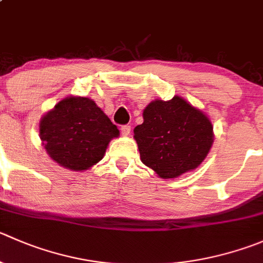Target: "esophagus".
I'll return each instance as SVG.
<instances>
[{"label": "esophagus", "mask_w": 263, "mask_h": 263, "mask_svg": "<svg viewBox=\"0 0 263 263\" xmlns=\"http://www.w3.org/2000/svg\"><path fill=\"white\" fill-rule=\"evenodd\" d=\"M121 134L123 135V136H128V135L131 134V126H129V124H123V126H121Z\"/></svg>", "instance_id": "obj_1"}]
</instances>
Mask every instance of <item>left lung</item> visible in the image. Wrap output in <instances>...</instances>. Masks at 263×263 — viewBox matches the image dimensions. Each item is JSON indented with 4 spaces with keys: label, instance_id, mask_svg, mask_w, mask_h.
<instances>
[{
    "label": "left lung",
    "instance_id": "left-lung-1",
    "mask_svg": "<svg viewBox=\"0 0 263 263\" xmlns=\"http://www.w3.org/2000/svg\"><path fill=\"white\" fill-rule=\"evenodd\" d=\"M144 123L135 127L141 162L162 178H175L196 168L213 142V127L203 111L180 96L155 100L144 110Z\"/></svg>",
    "mask_w": 263,
    "mask_h": 263
}]
</instances>
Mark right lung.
<instances>
[{"mask_svg": "<svg viewBox=\"0 0 263 263\" xmlns=\"http://www.w3.org/2000/svg\"><path fill=\"white\" fill-rule=\"evenodd\" d=\"M118 135L116 124L87 98L64 99L40 123L46 152L72 171L87 170L103 159L109 141Z\"/></svg>", "mask_w": 263, "mask_h": 263, "instance_id": "right-lung-1", "label": "right lung"}]
</instances>
